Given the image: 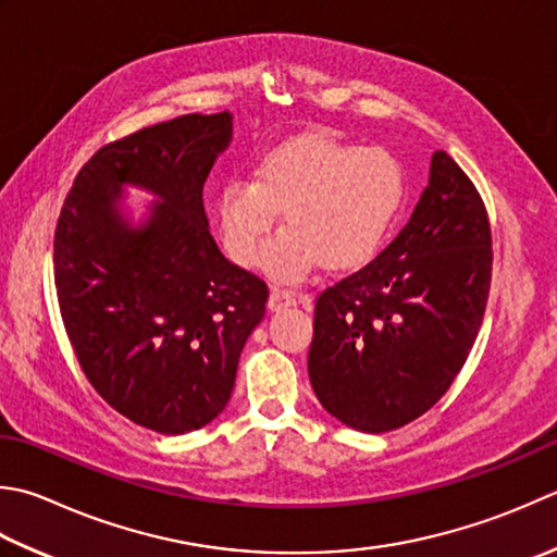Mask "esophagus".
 <instances>
[{"mask_svg":"<svg viewBox=\"0 0 557 557\" xmlns=\"http://www.w3.org/2000/svg\"><path fill=\"white\" fill-rule=\"evenodd\" d=\"M299 301V294L292 292V289H282V287H272L270 289V301L268 307L270 311H282L287 307H294V304Z\"/></svg>","mask_w":557,"mask_h":557,"instance_id":"esophagus-1","label":"esophagus"}]
</instances>
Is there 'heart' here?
I'll use <instances>...</instances> for the list:
<instances>
[{"mask_svg":"<svg viewBox=\"0 0 557 557\" xmlns=\"http://www.w3.org/2000/svg\"><path fill=\"white\" fill-rule=\"evenodd\" d=\"M403 198V166L388 149L311 133L268 151L256 181H226L216 216L228 256L256 265L285 210L289 228L268 246L263 265L277 280H299L319 260L333 270L372 260Z\"/></svg>","mask_w":557,"mask_h":557,"instance_id":"obj_1","label":"heart"}]
</instances>
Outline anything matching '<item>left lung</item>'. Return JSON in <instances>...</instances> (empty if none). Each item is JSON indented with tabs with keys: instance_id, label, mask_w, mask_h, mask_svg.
Listing matches in <instances>:
<instances>
[{
	"instance_id": "1",
	"label": "left lung",
	"mask_w": 557,
	"mask_h": 557,
	"mask_svg": "<svg viewBox=\"0 0 557 557\" xmlns=\"http://www.w3.org/2000/svg\"><path fill=\"white\" fill-rule=\"evenodd\" d=\"M493 280L481 193L446 151L410 222L315 297L309 376L321 406L359 432L420 418L466 364Z\"/></svg>"
}]
</instances>
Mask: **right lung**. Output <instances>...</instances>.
I'll use <instances>...</instances> for the list:
<instances>
[{
	"instance_id": "add662e5",
	"label": "right lung",
	"mask_w": 557,
	"mask_h": 557,
	"mask_svg": "<svg viewBox=\"0 0 557 557\" xmlns=\"http://www.w3.org/2000/svg\"><path fill=\"white\" fill-rule=\"evenodd\" d=\"M232 113H188L108 141L76 173L54 226V289L74 355L108 406L161 434L200 430L232 398L268 285L222 256L202 185ZM123 182L157 191L145 227L116 214Z\"/></svg>"
}]
</instances>
